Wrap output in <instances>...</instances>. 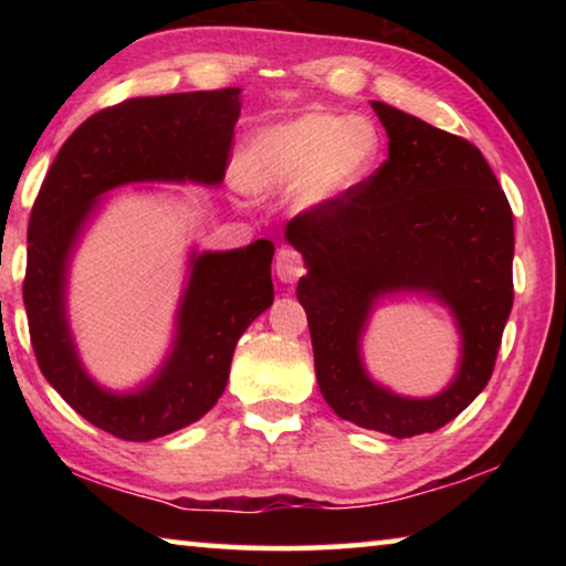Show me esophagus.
I'll return each mask as SVG.
<instances>
[{
    "instance_id": "esophagus-1",
    "label": "esophagus",
    "mask_w": 566,
    "mask_h": 566,
    "mask_svg": "<svg viewBox=\"0 0 566 566\" xmlns=\"http://www.w3.org/2000/svg\"><path fill=\"white\" fill-rule=\"evenodd\" d=\"M274 274L276 280L282 284H294L300 276L304 274V262L300 252H294L292 247H282L280 252H276V260H274Z\"/></svg>"
}]
</instances>
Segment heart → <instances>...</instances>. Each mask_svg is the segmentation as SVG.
<instances>
[{
    "mask_svg": "<svg viewBox=\"0 0 566 566\" xmlns=\"http://www.w3.org/2000/svg\"><path fill=\"white\" fill-rule=\"evenodd\" d=\"M385 139L364 114L302 112L247 134L234 155L237 185L252 195L290 189L294 212L332 209L375 175Z\"/></svg>",
    "mask_w": 566,
    "mask_h": 566,
    "instance_id": "heart-1",
    "label": "heart"
}]
</instances>
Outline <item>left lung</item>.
<instances>
[{
    "label": "left lung",
    "mask_w": 566,
    "mask_h": 566,
    "mask_svg": "<svg viewBox=\"0 0 566 566\" xmlns=\"http://www.w3.org/2000/svg\"><path fill=\"white\" fill-rule=\"evenodd\" d=\"M371 109L389 137L385 165L347 202L294 217L284 239L304 260L296 300L322 397L352 424L407 439L452 421L492 377L514 302V219L474 145L385 102ZM397 293L455 319L458 375L434 398L397 396L363 364L370 314Z\"/></svg>",
    "instance_id": "8db88e82"
}]
</instances>
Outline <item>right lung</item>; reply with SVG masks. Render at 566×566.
I'll return each instance as SVG.
<instances>
[{
    "label": "right lung",
    "mask_w": 566,
    "mask_h": 566,
    "mask_svg": "<svg viewBox=\"0 0 566 566\" xmlns=\"http://www.w3.org/2000/svg\"><path fill=\"white\" fill-rule=\"evenodd\" d=\"M239 109L242 90L229 87L139 97L94 114L64 142L34 202L24 310L36 361L76 415L127 442L195 424L224 395L239 337L274 302V244L256 239L224 252L189 249L169 349L132 389L99 385L76 349L70 324L74 254L114 189L222 185Z\"/></svg>",
    "instance_id": "1"
}]
</instances>
